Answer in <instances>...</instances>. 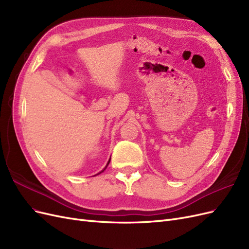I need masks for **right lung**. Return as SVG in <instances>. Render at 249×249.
Segmentation results:
<instances>
[{
    "label": "right lung",
    "instance_id": "add662e5",
    "mask_svg": "<svg viewBox=\"0 0 249 249\" xmlns=\"http://www.w3.org/2000/svg\"><path fill=\"white\" fill-rule=\"evenodd\" d=\"M109 163H110V160H109V162H108V164H107V165H106V167H105V169H106V168H107V166H108V165H109ZM105 169H104V170H105ZM104 170H103V171H104ZM103 171H101V172H103ZM101 172H100V173H101Z\"/></svg>",
    "mask_w": 249,
    "mask_h": 249
}]
</instances>
